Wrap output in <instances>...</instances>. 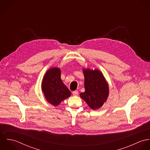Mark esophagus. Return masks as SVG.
Listing matches in <instances>:
<instances>
[{
  "mask_svg": "<svg viewBox=\"0 0 150 150\" xmlns=\"http://www.w3.org/2000/svg\"><path fill=\"white\" fill-rule=\"evenodd\" d=\"M72 93H73V95L74 96H77L79 95V92L77 91H74L72 92Z\"/></svg>",
  "mask_w": 150,
  "mask_h": 150,
  "instance_id": "obj_1",
  "label": "esophagus"
}]
</instances>
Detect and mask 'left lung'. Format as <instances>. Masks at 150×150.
Instances as JSON below:
<instances>
[{
  "label": "left lung",
  "mask_w": 150,
  "mask_h": 150,
  "mask_svg": "<svg viewBox=\"0 0 150 150\" xmlns=\"http://www.w3.org/2000/svg\"><path fill=\"white\" fill-rule=\"evenodd\" d=\"M83 72L85 92L80 95L92 109L99 108L106 101L108 95L107 82L98 70L84 69Z\"/></svg>",
  "instance_id": "left-lung-1"
}]
</instances>
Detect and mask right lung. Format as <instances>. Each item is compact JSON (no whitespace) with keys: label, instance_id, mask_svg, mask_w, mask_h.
Listing matches in <instances>:
<instances>
[{"label":"right lung","instance_id":"obj_1","mask_svg":"<svg viewBox=\"0 0 150 150\" xmlns=\"http://www.w3.org/2000/svg\"><path fill=\"white\" fill-rule=\"evenodd\" d=\"M42 86L47 100L54 106L58 105L71 95L61 79V70L58 68H52L46 72Z\"/></svg>","mask_w":150,"mask_h":150}]
</instances>
